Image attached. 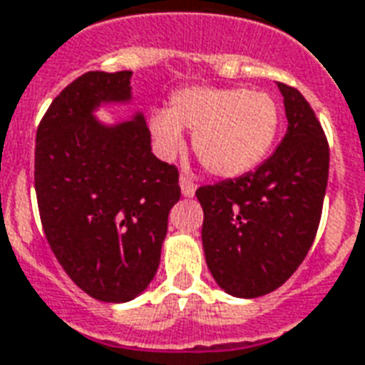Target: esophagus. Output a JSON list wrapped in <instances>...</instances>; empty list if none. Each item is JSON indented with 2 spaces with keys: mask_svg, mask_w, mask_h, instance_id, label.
Here are the masks:
<instances>
[{
  "mask_svg": "<svg viewBox=\"0 0 365 365\" xmlns=\"http://www.w3.org/2000/svg\"><path fill=\"white\" fill-rule=\"evenodd\" d=\"M179 185H180V192H182V196H186V198H192L194 194H196V185H194L190 179L180 177Z\"/></svg>",
  "mask_w": 365,
  "mask_h": 365,
  "instance_id": "esophagus-1",
  "label": "esophagus"
}]
</instances>
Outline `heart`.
<instances>
[{
    "label": "heart",
    "instance_id": "1",
    "mask_svg": "<svg viewBox=\"0 0 365 365\" xmlns=\"http://www.w3.org/2000/svg\"><path fill=\"white\" fill-rule=\"evenodd\" d=\"M281 111L265 92L188 86L175 92L169 109L150 115V133L165 158L182 144V128L194 130L192 148L215 177L231 179L264 160L279 133Z\"/></svg>",
    "mask_w": 365,
    "mask_h": 365
}]
</instances>
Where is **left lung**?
I'll use <instances>...</instances> for the list:
<instances>
[{"mask_svg": "<svg viewBox=\"0 0 365 365\" xmlns=\"http://www.w3.org/2000/svg\"><path fill=\"white\" fill-rule=\"evenodd\" d=\"M287 134L256 171L200 186L205 264L237 298L264 297L302 264L322 217L329 146L314 109L297 88L277 82Z\"/></svg>", "mask_w": 365, "mask_h": 365, "instance_id": "left-lung-1", "label": "left lung"}]
</instances>
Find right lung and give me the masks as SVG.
Masks as SVG:
<instances>
[{
  "mask_svg": "<svg viewBox=\"0 0 365 365\" xmlns=\"http://www.w3.org/2000/svg\"><path fill=\"white\" fill-rule=\"evenodd\" d=\"M133 71L71 82L36 133L34 186L57 262L86 294L128 302L160 267L167 217L180 198L177 167L152 153L142 111L103 123L101 106L133 101Z\"/></svg>",
  "mask_w": 365,
  "mask_h": 365,
  "instance_id": "obj_1",
  "label": "right lung"
}]
</instances>
